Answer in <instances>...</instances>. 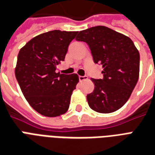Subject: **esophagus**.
Instances as JSON below:
<instances>
[{
    "label": "esophagus",
    "mask_w": 155,
    "mask_h": 155,
    "mask_svg": "<svg viewBox=\"0 0 155 155\" xmlns=\"http://www.w3.org/2000/svg\"><path fill=\"white\" fill-rule=\"evenodd\" d=\"M88 78L87 76H79V81H84V80H86Z\"/></svg>",
    "instance_id": "34e87169"
}]
</instances>
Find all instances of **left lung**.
I'll list each match as a JSON object with an SVG mask.
<instances>
[{"instance_id":"left-lung-1","label":"left lung","mask_w":155,"mask_h":155,"mask_svg":"<svg viewBox=\"0 0 155 155\" xmlns=\"http://www.w3.org/2000/svg\"><path fill=\"white\" fill-rule=\"evenodd\" d=\"M76 40L86 42L94 63L103 66L104 78H91L94 89L86 96L89 106L99 113L117 111L128 101L138 80V50L130 38L104 26L79 31Z\"/></svg>"}]
</instances>
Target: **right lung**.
Wrapping results in <instances>:
<instances>
[{"mask_svg": "<svg viewBox=\"0 0 155 155\" xmlns=\"http://www.w3.org/2000/svg\"><path fill=\"white\" fill-rule=\"evenodd\" d=\"M78 31H51L34 37L20 49L15 76L26 101L37 112L56 117L68 111L78 74L56 73Z\"/></svg>", "mask_w": 155, "mask_h": 155, "instance_id": "right-lung-1", "label": "right lung"}]
</instances>
